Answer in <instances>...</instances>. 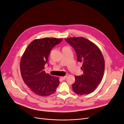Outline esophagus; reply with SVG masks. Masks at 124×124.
<instances>
[{"mask_svg": "<svg viewBox=\"0 0 124 124\" xmlns=\"http://www.w3.org/2000/svg\"><path fill=\"white\" fill-rule=\"evenodd\" d=\"M67 76H64V77H61V78L62 79V80H65L66 79V78H67Z\"/></svg>", "mask_w": 124, "mask_h": 124, "instance_id": "34e87169", "label": "esophagus"}]
</instances>
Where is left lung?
Wrapping results in <instances>:
<instances>
[{
  "mask_svg": "<svg viewBox=\"0 0 124 124\" xmlns=\"http://www.w3.org/2000/svg\"><path fill=\"white\" fill-rule=\"evenodd\" d=\"M65 41L73 47L77 54V60L83 64V74L75 76L72 85L74 92L79 95L93 92L103 78L105 62L102 54L94 43L83 37H70Z\"/></svg>",
  "mask_w": 124,
  "mask_h": 124,
  "instance_id": "left-lung-1",
  "label": "left lung"
}]
</instances>
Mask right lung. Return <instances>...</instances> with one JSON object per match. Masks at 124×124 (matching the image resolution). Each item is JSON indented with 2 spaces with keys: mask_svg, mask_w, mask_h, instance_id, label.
<instances>
[{
  "mask_svg": "<svg viewBox=\"0 0 124 124\" xmlns=\"http://www.w3.org/2000/svg\"><path fill=\"white\" fill-rule=\"evenodd\" d=\"M62 39L44 38L32 41L26 49L20 62L21 75L25 84L35 94L49 96L60 84L59 78L46 73L45 65L48 63L51 50Z\"/></svg>",
  "mask_w": 124,
  "mask_h": 124,
  "instance_id": "add662e5",
  "label": "right lung"
}]
</instances>
